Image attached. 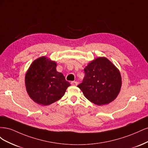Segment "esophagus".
Here are the masks:
<instances>
[{
    "label": "esophagus",
    "mask_w": 148,
    "mask_h": 148,
    "mask_svg": "<svg viewBox=\"0 0 148 148\" xmlns=\"http://www.w3.org/2000/svg\"><path fill=\"white\" fill-rule=\"evenodd\" d=\"M71 84L72 85V86H77V85H78V83H77V82L73 81V82H71Z\"/></svg>",
    "instance_id": "1"
}]
</instances>
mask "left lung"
<instances>
[{
	"mask_svg": "<svg viewBox=\"0 0 148 148\" xmlns=\"http://www.w3.org/2000/svg\"><path fill=\"white\" fill-rule=\"evenodd\" d=\"M83 82L78 87L89 101L97 105L113 101L120 92L122 78L119 70L105 57L91 62L84 69Z\"/></svg>",
	"mask_w": 148,
	"mask_h": 148,
	"instance_id": "left-lung-1",
	"label": "left lung"
}]
</instances>
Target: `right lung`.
Returning <instances> with one entry per match:
<instances>
[{"label":"right lung","instance_id":"1","mask_svg":"<svg viewBox=\"0 0 148 148\" xmlns=\"http://www.w3.org/2000/svg\"><path fill=\"white\" fill-rule=\"evenodd\" d=\"M57 64L45 57L35 60L26 72L25 84L29 97L43 106L50 105L63 97L70 84L56 70Z\"/></svg>","mask_w":148,"mask_h":148}]
</instances>
